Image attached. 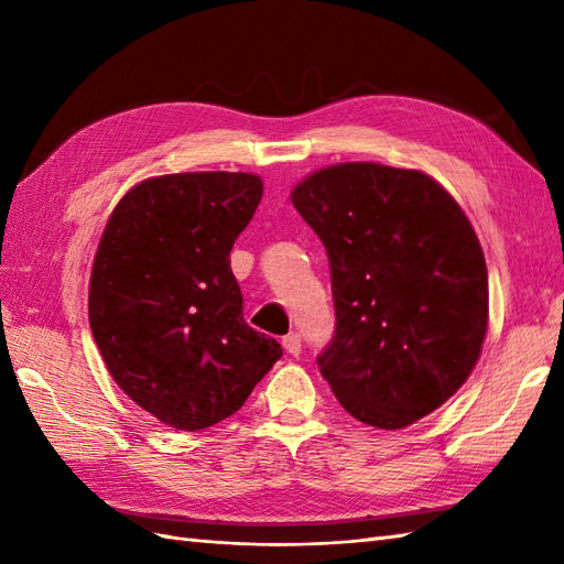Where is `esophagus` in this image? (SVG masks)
Returning a JSON list of instances; mask_svg holds the SVG:
<instances>
[{"label": "esophagus", "instance_id": "1", "mask_svg": "<svg viewBox=\"0 0 564 564\" xmlns=\"http://www.w3.org/2000/svg\"><path fill=\"white\" fill-rule=\"evenodd\" d=\"M283 349H285V354H291V356H301V351H303V344H301V334H289V337H283Z\"/></svg>", "mask_w": 564, "mask_h": 564}]
</instances>
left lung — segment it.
Returning <instances> with one entry per match:
<instances>
[{
  "label": "left lung",
  "instance_id": "8db88e82",
  "mask_svg": "<svg viewBox=\"0 0 564 564\" xmlns=\"http://www.w3.org/2000/svg\"><path fill=\"white\" fill-rule=\"evenodd\" d=\"M291 200L327 249L337 329L317 358L341 406L404 429L451 400L482 354L487 263L436 178L378 162L307 174Z\"/></svg>",
  "mask_w": 564,
  "mask_h": 564
}]
</instances>
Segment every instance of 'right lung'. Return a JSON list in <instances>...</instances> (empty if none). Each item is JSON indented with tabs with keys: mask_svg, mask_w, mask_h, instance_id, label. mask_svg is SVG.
<instances>
[{
	"mask_svg": "<svg viewBox=\"0 0 564 564\" xmlns=\"http://www.w3.org/2000/svg\"><path fill=\"white\" fill-rule=\"evenodd\" d=\"M261 194L247 172L152 176L104 227L89 279L94 341L118 388L166 426L223 422L283 354L245 322L230 269Z\"/></svg>",
	"mask_w": 564,
	"mask_h": 564,
	"instance_id": "add662e5",
	"label": "right lung"
}]
</instances>
